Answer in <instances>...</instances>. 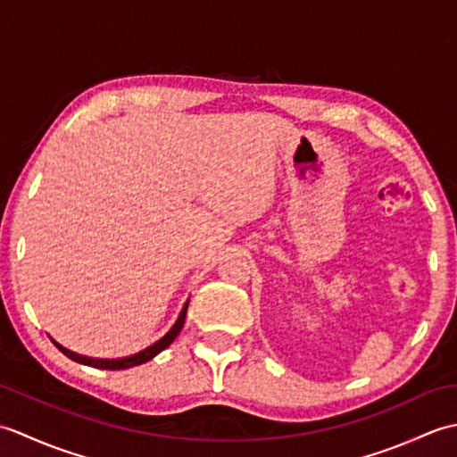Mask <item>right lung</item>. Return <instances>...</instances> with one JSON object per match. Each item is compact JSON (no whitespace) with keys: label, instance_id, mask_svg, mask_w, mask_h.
<instances>
[{"label":"right lung","instance_id":"right-lung-1","mask_svg":"<svg viewBox=\"0 0 457 457\" xmlns=\"http://www.w3.org/2000/svg\"><path fill=\"white\" fill-rule=\"evenodd\" d=\"M188 303H190V300H187V303H184V306H182V310H180V314H179V318H177V322L172 324V328L159 339V342H154V344L149 345L147 349H143V352L135 353V355H129V357H123V359H96V357H86V355H79V353L71 352V349L62 347L61 344H56L54 339H53V342H54V345H56L58 349H61V352H62L68 359H72V361H76V363L96 367V369H110V371H120V369H129V367H135V365H143V363L151 361V359H153L154 355H159V353L162 352V349H167V347L174 342V339H177V336L180 334V329H182V326H184V320H187Z\"/></svg>","mask_w":457,"mask_h":457}]
</instances>
